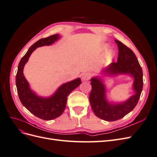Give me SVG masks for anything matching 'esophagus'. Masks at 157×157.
<instances>
[{"label": "esophagus", "mask_w": 157, "mask_h": 157, "mask_svg": "<svg viewBox=\"0 0 157 157\" xmlns=\"http://www.w3.org/2000/svg\"><path fill=\"white\" fill-rule=\"evenodd\" d=\"M90 77H91V75L90 73H84L82 75V80H88Z\"/></svg>", "instance_id": "1"}]
</instances>
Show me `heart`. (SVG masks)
<instances>
[{"instance_id":"b5f03b06","label":"heart","mask_w":157,"mask_h":157,"mask_svg":"<svg viewBox=\"0 0 157 157\" xmlns=\"http://www.w3.org/2000/svg\"><path fill=\"white\" fill-rule=\"evenodd\" d=\"M113 54V52L112 51H109L105 55V56H104V61H107L110 59L111 57L112 56Z\"/></svg>"}]
</instances>
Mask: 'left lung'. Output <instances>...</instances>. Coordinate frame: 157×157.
I'll return each mask as SVG.
<instances>
[{
    "label": "left lung",
    "mask_w": 157,
    "mask_h": 157,
    "mask_svg": "<svg viewBox=\"0 0 157 157\" xmlns=\"http://www.w3.org/2000/svg\"><path fill=\"white\" fill-rule=\"evenodd\" d=\"M118 46L117 62H113L103 69L102 75L116 76L128 75L134 78V94L127 100L121 103L109 102L106 98V88L100 77L90 79L92 90L89 99L92 110L98 117L111 122L119 120L131 112L139 101L143 89V71L135 54L119 40H115Z\"/></svg>",
    "instance_id": "obj_1"
}]
</instances>
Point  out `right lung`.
<instances>
[{
    "label": "right lung",
    "mask_w": 157,
    "mask_h": 157,
    "mask_svg": "<svg viewBox=\"0 0 157 157\" xmlns=\"http://www.w3.org/2000/svg\"><path fill=\"white\" fill-rule=\"evenodd\" d=\"M60 38L56 34L40 39L33 44L23 57L18 65L16 77L17 94L21 103L28 111L42 120L50 121L59 117L64 111L68 95L81 84V80L77 78L63 84L55 93L48 98L37 96L30 88L29 84L23 75V68L29 60L31 54L38 47L51 45Z\"/></svg>",
    "instance_id": "obj_1"
}]
</instances>
